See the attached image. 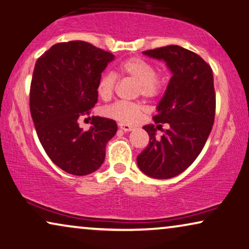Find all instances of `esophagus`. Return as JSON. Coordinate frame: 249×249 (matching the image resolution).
<instances>
[{"label": "esophagus", "instance_id": "obj_1", "mask_svg": "<svg viewBox=\"0 0 249 249\" xmlns=\"http://www.w3.org/2000/svg\"><path fill=\"white\" fill-rule=\"evenodd\" d=\"M118 126H120V128H121V129H123L124 132H129V131H132V129H133V126H131V125H127V124L120 123V124H118Z\"/></svg>", "mask_w": 249, "mask_h": 249}]
</instances>
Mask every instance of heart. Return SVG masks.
Instances as JSON below:
<instances>
[{
    "label": "heart",
    "mask_w": 249,
    "mask_h": 249,
    "mask_svg": "<svg viewBox=\"0 0 249 249\" xmlns=\"http://www.w3.org/2000/svg\"><path fill=\"white\" fill-rule=\"evenodd\" d=\"M128 77L136 80V95L146 98H155L163 94L168 85V75L164 71H157L151 61L141 57H132L117 66L116 75L106 72L98 79L97 94L104 101L112 97L116 88L117 77ZM145 107L141 103L120 101L104 108V114L123 124H134L141 120Z\"/></svg>",
    "instance_id": "heart-1"
}]
</instances>
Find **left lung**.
<instances>
[{"instance_id": "left-lung-1", "label": "left lung", "mask_w": 249, "mask_h": 249, "mask_svg": "<svg viewBox=\"0 0 249 249\" xmlns=\"http://www.w3.org/2000/svg\"><path fill=\"white\" fill-rule=\"evenodd\" d=\"M143 53L164 60L173 76L153 117L155 124L169 123L170 127L157 139L155 132L162 125L144 126L150 142L136 161L146 176L170 179L194 163L213 128L216 112L213 69L200 55L179 46Z\"/></svg>"}]
</instances>
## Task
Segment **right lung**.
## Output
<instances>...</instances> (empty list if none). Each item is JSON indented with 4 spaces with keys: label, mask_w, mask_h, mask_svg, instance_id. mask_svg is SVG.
I'll list each match as a JSON object with an SVG mask.
<instances>
[{
    "label": "right lung",
    "mask_w": 249,
    "mask_h": 249,
    "mask_svg": "<svg viewBox=\"0 0 249 249\" xmlns=\"http://www.w3.org/2000/svg\"><path fill=\"white\" fill-rule=\"evenodd\" d=\"M114 54L85 41L54 44L36 62L30 87V112L48 157L65 172L87 176L101 168L116 122L91 116L88 131L79 127L97 103L98 79ZM90 118V117H89Z\"/></svg>",
    "instance_id": "1"
}]
</instances>
